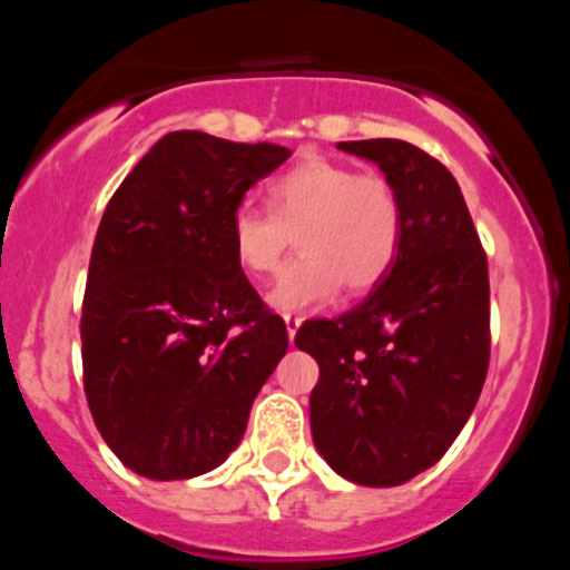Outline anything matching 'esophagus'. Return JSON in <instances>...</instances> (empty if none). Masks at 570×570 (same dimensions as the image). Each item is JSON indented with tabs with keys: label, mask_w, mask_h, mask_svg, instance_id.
Listing matches in <instances>:
<instances>
[{
	"label": "esophagus",
	"mask_w": 570,
	"mask_h": 570,
	"mask_svg": "<svg viewBox=\"0 0 570 570\" xmlns=\"http://www.w3.org/2000/svg\"><path fill=\"white\" fill-rule=\"evenodd\" d=\"M299 325H302L299 316H285V328H288L291 345H294V336H296V331H299Z\"/></svg>",
	"instance_id": "1"
}]
</instances>
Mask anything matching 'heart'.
Wrapping results in <instances>:
<instances>
[{
	"label": "heart",
	"mask_w": 570,
	"mask_h": 570,
	"mask_svg": "<svg viewBox=\"0 0 570 570\" xmlns=\"http://www.w3.org/2000/svg\"><path fill=\"white\" fill-rule=\"evenodd\" d=\"M268 214L239 208L230 216V250L248 276L279 268L294 236L299 256L268 294L282 314L328 305L342 282L365 294L385 279L402 242L400 194L385 176L360 174L328 156H305L271 179Z\"/></svg>",
	"instance_id": "obj_1"
}]
</instances>
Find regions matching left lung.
Wrapping results in <instances>:
<instances>
[{
    "instance_id": "obj_1",
    "label": "left lung",
    "mask_w": 570,
    "mask_h": 570,
    "mask_svg": "<svg viewBox=\"0 0 570 570\" xmlns=\"http://www.w3.org/2000/svg\"><path fill=\"white\" fill-rule=\"evenodd\" d=\"M374 163L402 203V242L380 285L296 347L320 365L311 434L347 482L394 488L442 460L488 374V259L451 170L402 139L336 145Z\"/></svg>"
}]
</instances>
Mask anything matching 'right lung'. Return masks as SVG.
Returning <instances> with one entry per match:
<instances>
[{"label": "right lung", "instance_id": "add662e5", "mask_svg": "<svg viewBox=\"0 0 570 570\" xmlns=\"http://www.w3.org/2000/svg\"><path fill=\"white\" fill-rule=\"evenodd\" d=\"M291 156L203 130L165 134L116 188L90 250L85 396L125 465L156 482L223 465L288 351L230 250V216Z\"/></svg>", "mask_w": 570, "mask_h": 570}]
</instances>
